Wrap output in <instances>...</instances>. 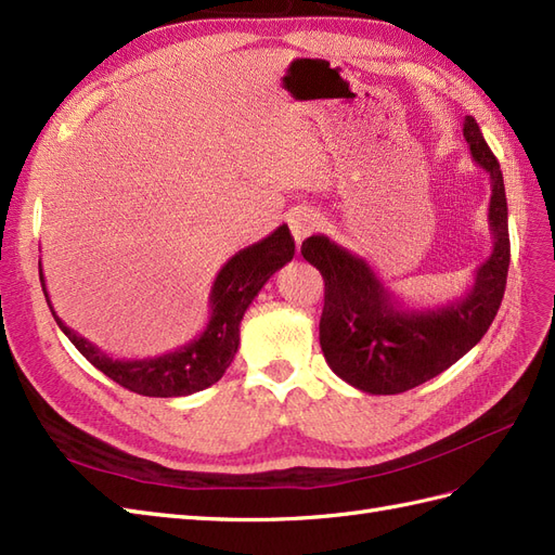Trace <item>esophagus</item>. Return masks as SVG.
<instances>
[{"mask_svg":"<svg viewBox=\"0 0 555 555\" xmlns=\"http://www.w3.org/2000/svg\"><path fill=\"white\" fill-rule=\"evenodd\" d=\"M321 222H323V218L319 216V212L309 210V208H297V210L293 212V216H291V220H288L291 234H293V238H295V244L300 246L309 234H314V232L319 230Z\"/></svg>","mask_w":555,"mask_h":555,"instance_id":"1","label":"esophagus"}]
</instances>
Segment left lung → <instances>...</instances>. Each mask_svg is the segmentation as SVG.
I'll return each instance as SVG.
<instances>
[{
  "label": "left lung",
  "instance_id": "obj_1",
  "mask_svg": "<svg viewBox=\"0 0 555 555\" xmlns=\"http://www.w3.org/2000/svg\"><path fill=\"white\" fill-rule=\"evenodd\" d=\"M462 131L472 159L490 176L492 253L476 267L474 286L457 300L410 307L361 255L325 234L302 241V258L325 281L319 323L325 363L359 391L401 393L448 371L480 343L502 305L511 260L504 178L474 117L464 119Z\"/></svg>",
  "mask_w": 555,
  "mask_h": 555
}]
</instances>
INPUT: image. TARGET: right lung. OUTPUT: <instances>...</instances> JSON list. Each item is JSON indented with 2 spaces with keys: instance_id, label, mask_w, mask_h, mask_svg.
I'll list each match as a JSON object with an SVG mask.
<instances>
[{
  "instance_id": "obj_1",
  "label": "right lung",
  "mask_w": 555,
  "mask_h": 555,
  "mask_svg": "<svg viewBox=\"0 0 555 555\" xmlns=\"http://www.w3.org/2000/svg\"><path fill=\"white\" fill-rule=\"evenodd\" d=\"M293 255L295 241L288 224L276 227L272 234L258 241V244L232 255L222 264L210 286V317L204 333L194 337L192 343L178 347L176 351L135 361L112 359L105 351L91 345L87 337L67 328L49 300L41 262L39 281L55 323L61 325V331L79 349L83 359L93 363L109 379H115L124 389L140 396H154V399H176V396H190L216 385L224 375L238 351V325L246 309L255 300V295L262 291L269 276H274L283 264L291 262Z\"/></svg>"
}]
</instances>
